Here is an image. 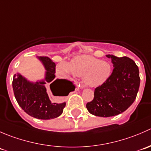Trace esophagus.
I'll use <instances>...</instances> for the list:
<instances>
[{
	"label": "esophagus",
	"mask_w": 151,
	"mask_h": 151,
	"mask_svg": "<svg viewBox=\"0 0 151 151\" xmlns=\"http://www.w3.org/2000/svg\"><path fill=\"white\" fill-rule=\"evenodd\" d=\"M83 87H84V85H79V88H83Z\"/></svg>",
	"instance_id": "1"
}]
</instances>
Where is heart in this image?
I'll return each mask as SVG.
<instances>
[{
  "label": "heart",
  "mask_w": 151,
  "mask_h": 151,
  "mask_svg": "<svg viewBox=\"0 0 151 151\" xmlns=\"http://www.w3.org/2000/svg\"><path fill=\"white\" fill-rule=\"evenodd\" d=\"M58 70L63 74H71L84 77L85 83L89 86H98L105 83L112 73L107 62L91 55H80L72 59L70 63L62 62Z\"/></svg>",
  "instance_id": "1"
}]
</instances>
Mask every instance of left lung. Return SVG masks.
<instances>
[{
	"mask_svg": "<svg viewBox=\"0 0 151 151\" xmlns=\"http://www.w3.org/2000/svg\"><path fill=\"white\" fill-rule=\"evenodd\" d=\"M106 56L113 63L112 74L96 88L93 99L86 104L90 113L104 118L119 115L133 104L140 83L139 68L132 59Z\"/></svg>",
	"mask_w": 151,
	"mask_h": 151,
	"instance_id": "8db88e82",
	"label": "left lung"
}]
</instances>
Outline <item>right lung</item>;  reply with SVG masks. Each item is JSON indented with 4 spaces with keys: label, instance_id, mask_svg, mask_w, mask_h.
Wrapping results in <instances>:
<instances>
[{
    "label": "right lung",
    "instance_id": "add662e5",
    "mask_svg": "<svg viewBox=\"0 0 151 151\" xmlns=\"http://www.w3.org/2000/svg\"><path fill=\"white\" fill-rule=\"evenodd\" d=\"M47 70L45 81L31 83L19 74H15L12 81L14 94L18 104L30 116L37 119L49 120L60 116L66 102L51 101L48 88L55 96H66L76 88L67 79H55V63L48 57H39Z\"/></svg>",
    "mask_w": 151,
    "mask_h": 151
}]
</instances>
